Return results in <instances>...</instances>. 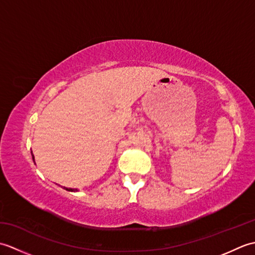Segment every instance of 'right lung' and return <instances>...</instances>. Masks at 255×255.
I'll return each mask as SVG.
<instances>
[{"label": "right lung", "mask_w": 255, "mask_h": 255, "mask_svg": "<svg viewBox=\"0 0 255 255\" xmlns=\"http://www.w3.org/2000/svg\"><path fill=\"white\" fill-rule=\"evenodd\" d=\"M32 154V153H31ZM32 160L35 161V158H34V155H32ZM64 189H66V191H69V192H78V189L77 188H68V187H63Z\"/></svg>", "instance_id": "1"}]
</instances>
